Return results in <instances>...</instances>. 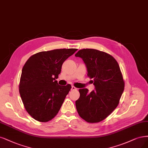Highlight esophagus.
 Returning <instances> with one entry per match:
<instances>
[{"mask_svg": "<svg viewBox=\"0 0 148 148\" xmlns=\"http://www.w3.org/2000/svg\"><path fill=\"white\" fill-rule=\"evenodd\" d=\"M72 89V90H77V88H75V86H72V89Z\"/></svg>", "mask_w": 148, "mask_h": 148, "instance_id": "esophagus-1", "label": "esophagus"}]
</instances>
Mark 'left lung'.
Returning a JSON list of instances; mask_svg holds the SVG:
<instances>
[{"label":"left lung","mask_w":148,"mask_h":148,"mask_svg":"<svg viewBox=\"0 0 148 148\" xmlns=\"http://www.w3.org/2000/svg\"><path fill=\"white\" fill-rule=\"evenodd\" d=\"M86 65L88 76L93 79L95 90L79 89L75 101L81 118L97 123L106 118L118 106L124 89V81L119 65L111 55L94 49H83L75 54ZM92 82V83H93Z\"/></svg>","instance_id":"obj_1"}]
</instances>
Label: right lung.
Returning a JSON list of instances; mask_svg holds the SVG:
<instances>
[{
  "label": "right lung",
  "instance_id": "1",
  "mask_svg": "<svg viewBox=\"0 0 148 148\" xmlns=\"http://www.w3.org/2000/svg\"><path fill=\"white\" fill-rule=\"evenodd\" d=\"M77 49H57L30 56L22 70L19 91L24 108L36 121L46 123L57 115L72 86L56 80L64 61Z\"/></svg>",
  "mask_w": 148,
  "mask_h": 148
}]
</instances>
